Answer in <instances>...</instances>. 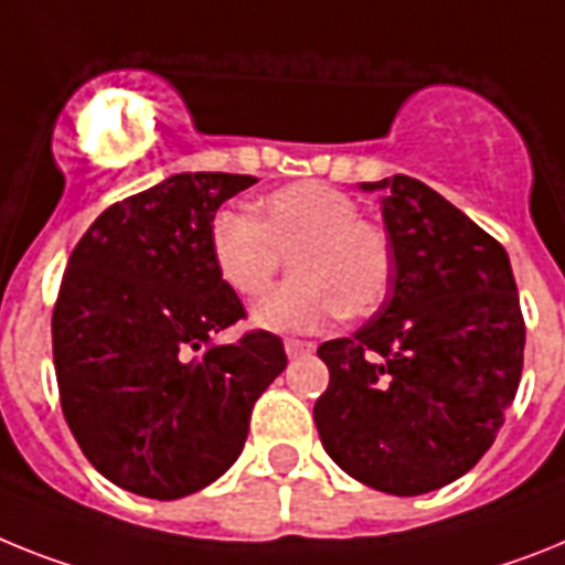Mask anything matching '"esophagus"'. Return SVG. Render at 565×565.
Listing matches in <instances>:
<instances>
[{
    "label": "esophagus",
    "instance_id": "34e87169",
    "mask_svg": "<svg viewBox=\"0 0 565 565\" xmlns=\"http://www.w3.org/2000/svg\"><path fill=\"white\" fill-rule=\"evenodd\" d=\"M284 350H287V355L290 359H296V355H307L316 350V344L312 341H301V339H284Z\"/></svg>",
    "mask_w": 565,
    "mask_h": 565
}]
</instances>
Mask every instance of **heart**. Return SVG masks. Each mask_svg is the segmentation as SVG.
I'll list each match as a JSON object with an SVG mask.
<instances>
[{"label":"heart","instance_id":"1","mask_svg":"<svg viewBox=\"0 0 565 565\" xmlns=\"http://www.w3.org/2000/svg\"><path fill=\"white\" fill-rule=\"evenodd\" d=\"M210 255L221 281L246 301L264 296L290 258V281L253 312L255 324L278 333L319 330L341 312L367 316L393 281L391 235L359 215L348 192L316 180L264 194L253 217L221 212Z\"/></svg>","mask_w":565,"mask_h":565}]
</instances>
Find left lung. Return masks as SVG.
Returning <instances> with one entry per match:
<instances>
[{"instance_id":"left-lung-1","label":"left lung","mask_w":565,"mask_h":565,"mask_svg":"<svg viewBox=\"0 0 565 565\" xmlns=\"http://www.w3.org/2000/svg\"><path fill=\"white\" fill-rule=\"evenodd\" d=\"M362 189L385 192L391 292L362 330L319 348L330 385L312 419L353 480L428 494L494 445L523 373L525 321L509 255L466 212L407 174Z\"/></svg>"}]
</instances>
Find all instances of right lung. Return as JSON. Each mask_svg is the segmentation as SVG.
I'll return each mask as SVG.
<instances>
[{
    "label": "right lung",
    "mask_w": 565,
    "mask_h": 565,
    "mask_svg": "<svg viewBox=\"0 0 565 565\" xmlns=\"http://www.w3.org/2000/svg\"><path fill=\"white\" fill-rule=\"evenodd\" d=\"M253 174L183 172L108 206L65 267L51 319L60 402L114 486L178 500L238 459L258 396L287 367L278 335H212L246 319L210 230Z\"/></svg>",
    "instance_id": "obj_1"
}]
</instances>
